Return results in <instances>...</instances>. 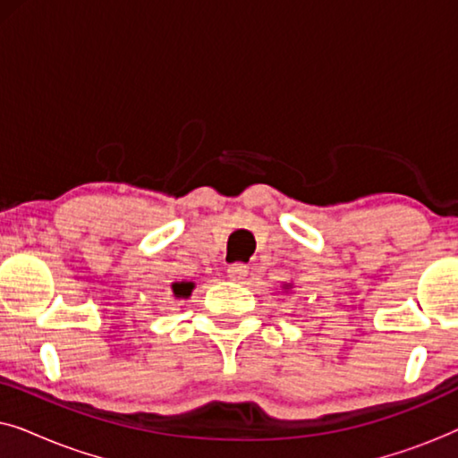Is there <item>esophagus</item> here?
I'll return each mask as SVG.
<instances>
[{"label": "esophagus", "instance_id": "esophagus-1", "mask_svg": "<svg viewBox=\"0 0 458 458\" xmlns=\"http://www.w3.org/2000/svg\"><path fill=\"white\" fill-rule=\"evenodd\" d=\"M227 275L229 279L237 281V284H246V279L250 277V267L242 265V262H235V265H231L227 268Z\"/></svg>", "mask_w": 458, "mask_h": 458}]
</instances>
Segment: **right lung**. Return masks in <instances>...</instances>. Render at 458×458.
I'll return each instance as SVG.
<instances>
[{"mask_svg": "<svg viewBox=\"0 0 458 458\" xmlns=\"http://www.w3.org/2000/svg\"><path fill=\"white\" fill-rule=\"evenodd\" d=\"M191 290H193V284H185V281H181V284H173V292H174V296H190L191 293Z\"/></svg>", "mask_w": 458, "mask_h": 458, "instance_id": "right-lung-1", "label": "right lung"}]
</instances>
